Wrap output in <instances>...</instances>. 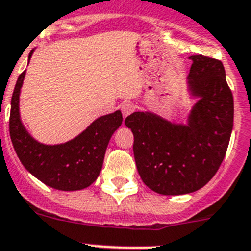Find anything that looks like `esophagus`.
<instances>
[{
    "label": "esophagus",
    "mask_w": 251,
    "mask_h": 251,
    "mask_svg": "<svg viewBox=\"0 0 251 251\" xmlns=\"http://www.w3.org/2000/svg\"><path fill=\"white\" fill-rule=\"evenodd\" d=\"M121 111H123L124 117H127L128 115H131L135 111V106L131 102H125L121 106Z\"/></svg>",
    "instance_id": "1"
}]
</instances>
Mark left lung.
<instances>
[{"label": "left lung", "instance_id": "1", "mask_svg": "<svg viewBox=\"0 0 251 251\" xmlns=\"http://www.w3.org/2000/svg\"><path fill=\"white\" fill-rule=\"evenodd\" d=\"M186 91L196 102L185 123L151 111L126 117L142 181L161 195H184L213 179L224 160L234 123V100L220 61L190 56Z\"/></svg>", "mask_w": 251, "mask_h": 251}]
</instances>
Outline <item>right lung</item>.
Instances as JSON below:
<instances>
[{"label":"right lung","instance_id":"right-lung-1","mask_svg":"<svg viewBox=\"0 0 251 251\" xmlns=\"http://www.w3.org/2000/svg\"><path fill=\"white\" fill-rule=\"evenodd\" d=\"M28 56V62L32 56ZM26 71L20 75L11 100L10 136L20 161L36 179L56 190L76 191L90 186L100 175L109 141L123 124L120 110L98 117L74 139L47 145L33 139L22 124L20 95Z\"/></svg>","mask_w":251,"mask_h":251}]
</instances>
